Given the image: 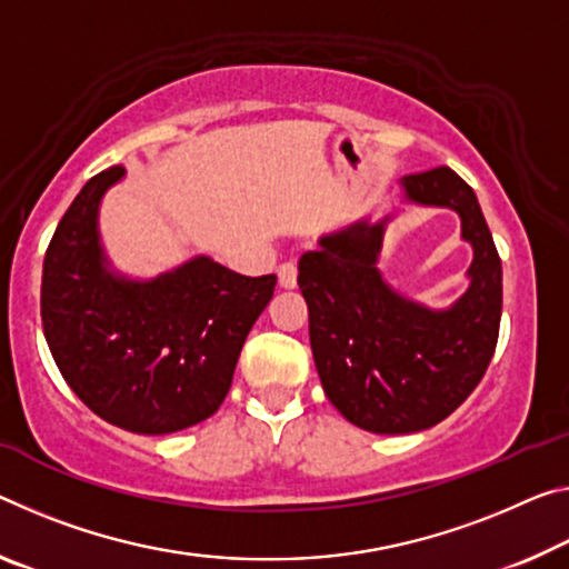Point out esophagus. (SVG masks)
I'll list each match as a JSON object with an SVG mask.
<instances>
[{
  "label": "esophagus",
  "mask_w": 569,
  "mask_h": 569,
  "mask_svg": "<svg viewBox=\"0 0 569 569\" xmlns=\"http://www.w3.org/2000/svg\"><path fill=\"white\" fill-rule=\"evenodd\" d=\"M296 266L293 263H283L281 268H278V286L286 288V291H291V288H296Z\"/></svg>",
  "instance_id": "34e87169"
}]
</instances>
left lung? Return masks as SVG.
<instances>
[{
  "label": "left lung",
  "mask_w": 569,
  "mask_h": 569,
  "mask_svg": "<svg viewBox=\"0 0 569 569\" xmlns=\"http://www.w3.org/2000/svg\"><path fill=\"white\" fill-rule=\"evenodd\" d=\"M398 187L402 202L461 218L473 260L453 303L432 309L385 281L380 256L395 212L327 232L299 260L323 392L349 422L382 436L446 420L481 382L501 321V260L473 189L448 167L408 174Z\"/></svg>",
  "instance_id": "obj_1"
}]
</instances>
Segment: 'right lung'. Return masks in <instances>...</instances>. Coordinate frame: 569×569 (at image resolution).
<instances>
[{"label": "right lung", "instance_id": "add662e5", "mask_svg": "<svg viewBox=\"0 0 569 569\" xmlns=\"http://www.w3.org/2000/svg\"><path fill=\"white\" fill-rule=\"evenodd\" d=\"M123 177L116 164L88 179L62 214L42 263V331L60 375L98 418L167 436L220 408L276 276H240L207 256L154 278L116 270L98 214Z\"/></svg>", "mask_w": 569, "mask_h": 569}]
</instances>
